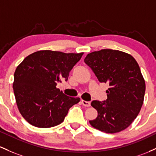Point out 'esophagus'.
Here are the masks:
<instances>
[{
    "mask_svg": "<svg viewBox=\"0 0 156 156\" xmlns=\"http://www.w3.org/2000/svg\"><path fill=\"white\" fill-rule=\"evenodd\" d=\"M82 104L85 107H90V101H87L85 100H82Z\"/></svg>",
    "mask_w": 156,
    "mask_h": 156,
    "instance_id": "esophagus-1",
    "label": "esophagus"
}]
</instances>
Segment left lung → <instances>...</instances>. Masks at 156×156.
<instances>
[{
	"instance_id": "1",
	"label": "left lung",
	"mask_w": 156,
	"mask_h": 156,
	"mask_svg": "<svg viewBox=\"0 0 156 156\" xmlns=\"http://www.w3.org/2000/svg\"><path fill=\"white\" fill-rule=\"evenodd\" d=\"M84 61L100 83L110 86L105 101L94 100L90 104L98 112L97 118L89 121L90 125L107 133L124 130L144 102L146 86L139 64L129 54L112 49L91 52Z\"/></svg>"
}]
</instances>
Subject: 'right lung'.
Segmentation results:
<instances>
[{
	"mask_svg": "<svg viewBox=\"0 0 156 156\" xmlns=\"http://www.w3.org/2000/svg\"><path fill=\"white\" fill-rule=\"evenodd\" d=\"M83 53H63L50 50L31 54L17 67L13 90L20 114L31 125L48 128L64 121L70 108L80 101L57 88L67 81L69 72Z\"/></svg>",
	"mask_w": 156,
	"mask_h": 156,
	"instance_id": "1",
	"label": "right lung"
}]
</instances>
